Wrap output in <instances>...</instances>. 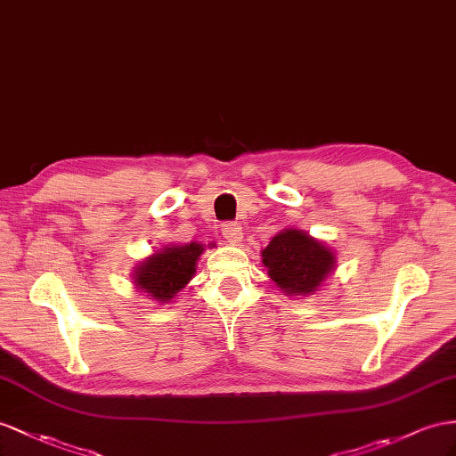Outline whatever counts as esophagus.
I'll use <instances>...</instances> for the list:
<instances>
[{"label": "esophagus", "instance_id": "1", "mask_svg": "<svg viewBox=\"0 0 456 456\" xmlns=\"http://www.w3.org/2000/svg\"><path fill=\"white\" fill-rule=\"evenodd\" d=\"M221 232H224V239L231 244H237L240 239H242V227L239 224H224V227H221Z\"/></svg>", "mask_w": 456, "mask_h": 456}]
</instances>
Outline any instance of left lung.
<instances>
[{"instance_id": "obj_1", "label": "left lung", "mask_w": 456, "mask_h": 456, "mask_svg": "<svg viewBox=\"0 0 456 456\" xmlns=\"http://www.w3.org/2000/svg\"><path fill=\"white\" fill-rule=\"evenodd\" d=\"M262 264L272 281L289 297L314 295L333 267L335 254L322 240L300 229H285L262 250Z\"/></svg>"}]
</instances>
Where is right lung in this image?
Wrapping results in <instances>:
<instances>
[{"mask_svg":"<svg viewBox=\"0 0 456 456\" xmlns=\"http://www.w3.org/2000/svg\"><path fill=\"white\" fill-rule=\"evenodd\" d=\"M204 247L198 242L171 244L148 256L134 267V285L158 302H169L189 285L196 272V260Z\"/></svg>","mask_w":456,"mask_h":456,"instance_id":"obj_1","label":"right lung"}]
</instances>
